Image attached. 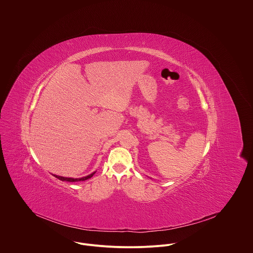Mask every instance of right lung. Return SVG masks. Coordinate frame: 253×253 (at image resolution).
Masks as SVG:
<instances>
[{
  "instance_id": "1",
  "label": "right lung",
  "mask_w": 253,
  "mask_h": 253,
  "mask_svg": "<svg viewBox=\"0 0 253 253\" xmlns=\"http://www.w3.org/2000/svg\"><path fill=\"white\" fill-rule=\"evenodd\" d=\"M94 173H95V171H94V172H92L91 174H89V175H87V176H84V177H82V178H70V177H63V176H58V175H55V174H53V176H54V177H56V178H58L59 180L61 181H68V182H78V181H84L86 180V179H89L90 177H92V176L94 175Z\"/></svg>"
}]
</instances>
